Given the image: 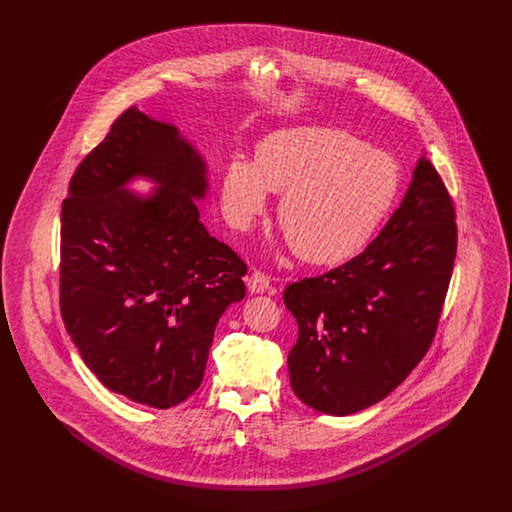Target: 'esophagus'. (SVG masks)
Segmentation results:
<instances>
[{
  "label": "esophagus",
  "mask_w": 512,
  "mask_h": 512,
  "mask_svg": "<svg viewBox=\"0 0 512 512\" xmlns=\"http://www.w3.org/2000/svg\"><path fill=\"white\" fill-rule=\"evenodd\" d=\"M268 286H270L268 274H264V272H260V270H254V272L250 274V278H248V290H250V292H264V290H268Z\"/></svg>",
  "instance_id": "esophagus-1"
}]
</instances>
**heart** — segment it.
<instances>
[{
	"label": "heart",
	"instance_id": "obj_1",
	"mask_svg": "<svg viewBox=\"0 0 512 512\" xmlns=\"http://www.w3.org/2000/svg\"><path fill=\"white\" fill-rule=\"evenodd\" d=\"M398 171L386 153L323 126L290 128L268 136L254 165L232 161L222 201L238 226L266 207V189L282 193L278 222L295 254L333 264L355 254L388 211Z\"/></svg>",
	"mask_w": 512,
	"mask_h": 512
}]
</instances>
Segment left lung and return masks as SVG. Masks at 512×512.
Returning a JSON list of instances; mask_svg holds the SVG:
<instances>
[{"mask_svg":"<svg viewBox=\"0 0 512 512\" xmlns=\"http://www.w3.org/2000/svg\"><path fill=\"white\" fill-rule=\"evenodd\" d=\"M455 217L443 179L422 157L402 205L359 256L286 286L284 303L299 327L290 380L303 404L355 414L424 359L453 274Z\"/></svg>","mask_w":512,"mask_h":512,"instance_id":"1","label":"left lung"}]
</instances>
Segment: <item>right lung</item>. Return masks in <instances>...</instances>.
Here are the masks:
<instances>
[{
    "mask_svg": "<svg viewBox=\"0 0 512 512\" xmlns=\"http://www.w3.org/2000/svg\"><path fill=\"white\" fill-rule=\"evenodd\" d=\"M136 174L162 187L140 200ZM205 163L173 126L122 112L74 171L61 209L59 303L82 361L151 408L203 382L215 327L246 293L248 268L199 220Z\"/></svg>",
    "mask_w": 512,
    "mask_h": 512,
    "instance_id": "add662e5",
    "label": "right lung"
}]
</instances>
